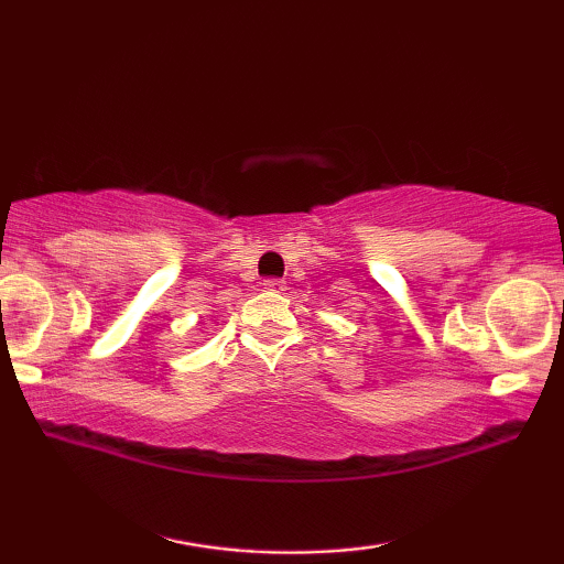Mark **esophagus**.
Wrapping results in <instances>:
<instances>
[{
    "instance_id": "1",
    "label": "esophagus",
    "mask_w": 564,
    "mask_h": 564,
    "mask_svg": "<svg viewBox=\"0 0 564 564\" xmlns=\"http://www.w3.org/2000/svg\"><path fill=\"white\" fill-rule=\"evenodd\" d=\"M263 289H265V291L281 293V291H285V281H283V279H265V281H263Z\"/></svg>"
}]
</instances>
